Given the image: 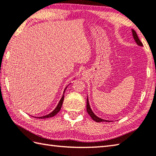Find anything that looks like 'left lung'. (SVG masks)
<instances>
[{"instance_id": "8db88e82", "label": "left lung", "mask_w": 156, "mask_h": 156, "mask_svg": "<svg viewBox=\"0 0 156 156\" xmlns=\"http://www.w3.org/2000/svg\"><path fill=\"white\" fill-rule=\"evenodd\" d=\"M132 32H133V35L134 39L135 41H136V43H137V45H139V46H143V43H141V41H140V39H139V37H138L136 31L134 30L133 29H132ZM86 107H87V113L90 115V117H92V119L93 120H94L95 122H110V121H108V120H105V119H102L101 118H100V117H97L96 115L93 113V111H92V109H91V108H90L89 101H88V98H87V105H86Z\"/></svg>"}]
</instances>
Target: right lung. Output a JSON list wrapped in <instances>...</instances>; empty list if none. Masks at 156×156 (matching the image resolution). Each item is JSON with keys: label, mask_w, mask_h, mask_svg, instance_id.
<instances>
[{"label": "right lung", "mask_w": 156, "mask_h": 156, "mask_svg": "<svg viewBox=\"0 0 156 156\" xmlns=\"http://www.w3.org/2000/svg\"><path fill=\"white\" fill-rule=\"evenodd\" d=\"M67 88V87H66L65 89H64V93H63V95H62V98L60 99V102H58V104L57 105V107H55V109L52 111L51 113H50L48 115H45V116H42V117H36L37 118H39V119H45V118H49V117H54V115H55L59 111H60L61 109V107H62V103H63V101H64V92H65L66 89Z\"/></svg>", "instance_id": "add662e5"}]
</instances>
